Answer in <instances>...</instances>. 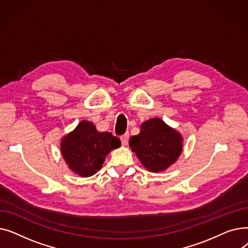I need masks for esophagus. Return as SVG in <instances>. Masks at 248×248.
<instances>
[{
    "mask_svg": "<svg viewBox=\"0 0 248 248\" xmlns=\"http://www.w3.org/2000/svg\"><path fill=\"white\" fill-rule=\"evenodd\" d=\"M128 138H129V135H128V133H125L124 135H123V136L121 137L122 144H123L124 146H126V145H127V142H128Z\"/></svg>",
    "mask_w": 248,
    "mask_h": 248,
    "instance_id": "1",
    "label": "esophagus"
}]
</instances>
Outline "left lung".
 Masks as SVG:
<instances>
[{"instance_id": "obj_1", "label": "left lung", "mask_w": 248, "mask_h": 248, "mask_svg": "<svg viewBox=\"0 0 248 248\" xmlns=\"http://www.w3.org/2000/svg\"><path fill=\"white\" fill-rule=\"evenodd\" d=\"M129 147L151 172H161L176 162L182 151V138L160 119L141 124L140 133L129 140Z\"/></svg>"}]
</instances>
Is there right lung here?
<instances>
[{"mask_svg":"<svg viewBox=\"0 0 248 248\" xmlns=\"http://www.w3.org/2000/svg\"><path fill=\"white\" fill-rule=\"evenodd\" d=\"M121 146V140L110 133L96 131L93 124L82 121L74 131L64 137L61 152L73 172L81 177L94 175L107 155Z\"/></svg>","mask_w":248,"mask_h":248,"instance_id":"add662e5","label":"right lung"}]
</instances>
